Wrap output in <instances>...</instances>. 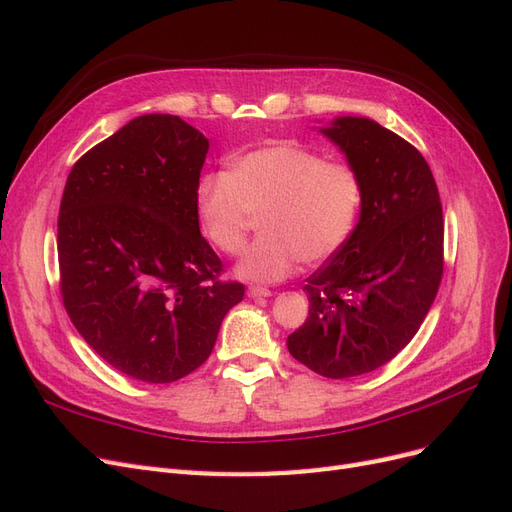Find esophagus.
<instances>
[{
	"instance_id": "esophagus-1",
	"label": "esophagus",
	"mask_w": 512,
	"mask_h": 512,
	"mask_svg": "<svg viewBox=\"0 0 512 512\" xmlns=\"http://www.w3.org/2000/svg\"><path fill=\"white\" fill-rule=\"evenodd\" d=\"M271 290L269 288H265V286H250L247 288V297H252V299H262V297H271Z\"/></svg>"
}]
</instances>
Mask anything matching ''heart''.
<instances>
[{"label":"heart","mask_w":512,"mask_h":512,"mask_svg":"<svg viewBox=\"0 0 512 512\" xmlns=\"http://www.w3.org/2000/svg\"><path fill=\"white\" fill-rule=\"evenodd\" d=\"M196 218L207 241L239 254L256 215L262 232L237 262L250 282H280L299 262H320L342 247L356 226L363 185L344 162H327L297 143L241 153L230 170H213L196 185Z\"/></svg>","instance_id":"obj_1"}]
</instances>
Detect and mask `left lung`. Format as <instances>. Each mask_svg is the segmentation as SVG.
Here are the masks:
<instances>
[{
    "mask_svg": "<svg viewBox=\"0 0 512 512\" xmlns=\"http://www.w3.org/2000/svg\"><path fill=\"white\" fill-rule=\"evenodd\" d=\"M318 132L356 170L363 203L348 241L307 277L309 316L288 350L339 380L389 363L416 335L442 280L444 222L429 164L404 138L350 115Z\"/></svg>",
    "mask_w": 512,
    "mask_h": 512,
    "instance_id": "1",
    "label": "left lung"
}]
</instances>
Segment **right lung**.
I'll return each instance as SVG.
<instances>
[{"label": "right lung", "instance_id": "add662e5", "mask_svg": "<svg viewBox=\"0 0 512 512\" xmlns=\"http://www.w3.org/2000/svg\"><path fill=\"white\" fill-rule=\"evenodd\" d=\"M209 138L177 115H141L70 170L57 254L72 324L121 374L175 382L203 365L243 284L200 235L196 185Z\"/></svg>", "mask_w": 512, "mask_h": 512}]
</instances>
